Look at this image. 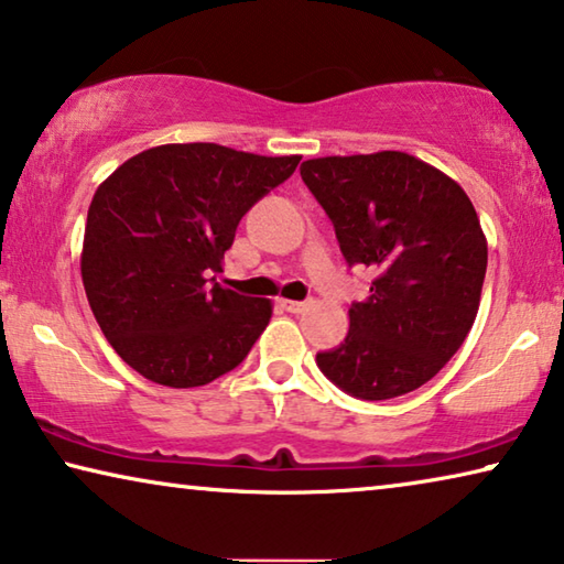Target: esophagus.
I'll use <instances>...</instances> for the list:
<instances>
[{"label":"esophagus","mask_w":564,"mask_h":564,"mask_svg":"<svg viewBox=\"0 0 564 564\" xmlns=\"http://www.w3.org/2000/svg\"><path fill=\"white\" fill-rule=\"evenodd\" d=\"M282 305H284V310L294 312V315H300V312H305V310H307V302H294V300H284Z\"/></svg>","instance_id":"esophagus-1"}]
</instances>
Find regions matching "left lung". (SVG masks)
Listing matches in <instances>:
<instances>
[{
	"label": "left lung",
	"instance_id": "left-lung-1",
	"mask_svg": "<svg viewBox=\"0 0 564 564\" xmlns=\"http://www.w3.org/2000/svg\"><path fill=\"white\" fill-rule=\"evenodd\" d=\"M300 173L348 264L376 272L345 340L317 352V368L362 401L415 391L454 358L479 312L487 237L474 204L401 151L310 159Z\"/></svg>",
	"mask_w": 564,
	"mask_h": 564
}]
</instances>
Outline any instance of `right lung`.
<instances>
[{
  "label": "right lung",
  "mask_w": 564,
  "mask_h": 564,
  "mask_svg": "<svg viewBox=\"0 0 564 564\" xmlns=\"http://www.w3.org/2000/svg\"><path fill=\"white\" fill-rule=\"evenodd\" d=\"M302 155H257L216 143L155 145L95 192L80 272L90 310L120 358L169 388H196L247 358L272 302L216 282L252 206Z\"/></svg>",
  "instance_id": "add662e5"
}]
</instances>
